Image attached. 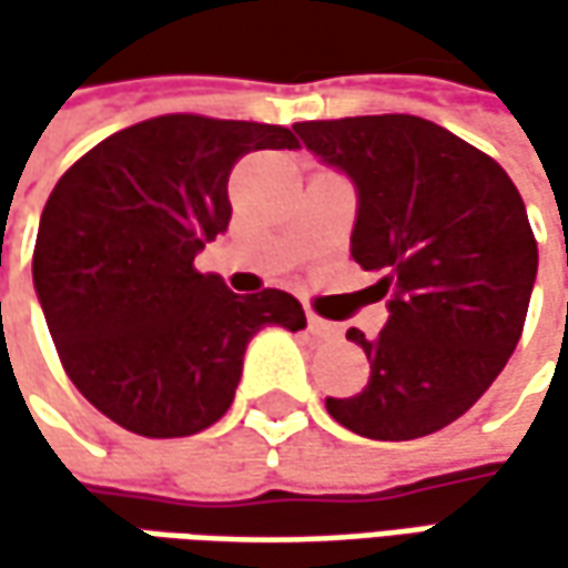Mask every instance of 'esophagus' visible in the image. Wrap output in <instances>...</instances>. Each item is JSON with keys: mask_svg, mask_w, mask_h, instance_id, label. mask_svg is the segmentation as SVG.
<instances>
[{"mask_svg": "<svg viewBox=\"0 0 568 568\" xmlns=\"http://www.w3.org/2000/svg\"><path fill=\"white\" fill-rule=\"evenodd\" d=\"M306 328H310V335H316V338H325V341L341 338L338 325H335V322H325V318H318L316 313H310V316H306Z\"/></svg>", "mask_w": 568, "mask_h": 568, "instance_id": "esophagus-1", "label": "esophagus"}]
</instances>
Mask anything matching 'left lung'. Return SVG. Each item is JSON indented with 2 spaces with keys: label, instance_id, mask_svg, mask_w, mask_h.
Segmentation results:
<instances>
[{
  "label": "left lung",
  "instance_id": "8db88e82",
  "mask_svg": "<svg viewBox=\"0 0 568 568\" xmlns=\"http://www.w3.org/2000/svg\"><path fill=\"white\" fill-rule=\"evenodd\" d=\"M322 164L357 192L351 255L379 274L369 300L388 318L363 347L369 382L328 398L351 433L420 439L458 420L503 373L521 338L537 277V243L509 173L420 116L296 122Z\"/></svg>",
  "mask_w": 568,
  "mask_h": 568
}]
</instances>
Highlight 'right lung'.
<instances>
[{
    "label": "right lung",
    "instance_id": "obj_1",
    "mask_svg": "<svg viewBox=\"0 0 568 568\" xmlns=\"http://www.w3.org/2000/svg\"><path fill=\"white\" fill-rule=\"evenodd\" d=\"M296 148L284 125L158 116L91 148L55 183L33 246V291L75 388L148 439L217 424L250 341L306 328L294 296L233 294L195 255L230 224L233 164Z\"/></svg>",
    "mask_w": 568,
    "mask_h": 568
}]
</instances>
